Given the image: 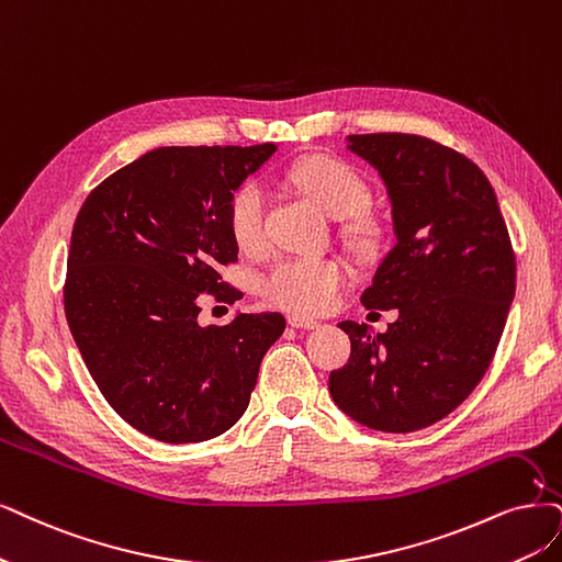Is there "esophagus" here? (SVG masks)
I'll return each mask as SVG.
<instances>
[{"instance_id": "1", "label": "esophagus", "mask_w": 562, "mask_h": 562, "mask_svg": "<svg viewBox=\"0 0 562 562\" xmlns=\"http://www.w3.org/2000/svg\"><path fill=\"white\" fill-rule=\"evenodd\" d=\"M286 322H289V326H294V328H305V330H313V328H317V326H319V322H317V319H313V317H301V315H289V317H286Z\"/></svg>"}]
</instances>
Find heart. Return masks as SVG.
<instances>
[{"label":"heart","instance_id":"1","mask_svg":"<svg viewBox=\"0 0 562 562\" xmlns=\"http://www.w3.org/2000/svg\"><path fill=\"white\" fill-rule=\"evenodd\" d=\"M286 182L313 199L330 217H351L366 211L370 190L347 164L328 157H307L289 166ZM266 192L247 180L228 199L226 226L243 252L263 247ZM347 284V266L334 257H289L278 261L261 280V299L294 315H324L334 307Z\"/></svg>","mask_w":562,"mask_h":562}]
</instances>
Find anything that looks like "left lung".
<instances>
[{
  "label": "left lung",
  "instance_id": "obj_1",
  "mask_svg": "<svg viewBox=\"0 0 562 562\" xmlns=\"http://www.w3.org/2000/svg\"><path fill=\"white\" fill-rule=\"evenodd\" d=\"M375 166L396 245L361 303L398 310L386 334L340 322L349 361L328 378L336 405L384 432L445 419L480 384L501 342L516 286L507 224L480 166L414 134H351Z\"/></svg>",
  "mask_w": 562,
  "mask_h": 562
}]
</instances>
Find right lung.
Here are the masks:
<instances>
[{
	"instance_id": "obj_1",
	"label": "right lung",
	"mask_w": 562,
	"mask_h": 562,
	"mask_svg": "<svg viewBox=\"0 0 562 562\" xmlns=\"http://www.w3.org/2000/svg\"><path fill=\"white\" fill-rule=\"evenodd\" d=\"M278 148H157L97 184L71 232L65 313L101 396L148 438L203 442L249 405L280 313L199 326V299L234 303L228 199Z\"/></svg>"
}]
</instances>
